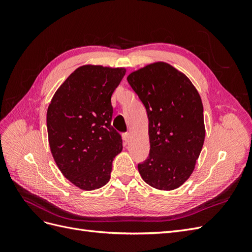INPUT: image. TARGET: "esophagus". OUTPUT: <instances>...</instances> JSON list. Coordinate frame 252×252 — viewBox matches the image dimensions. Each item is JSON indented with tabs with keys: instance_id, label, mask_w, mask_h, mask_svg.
Masks as SVG:
<instances>
[{
	"instance_id": "34e87169",
	"label": "esophagus",
	"mask_w": 252,
	"mask_h": 252,
	"mask_svg": "<svg viewBox=\"0 0 252 252\" xmlns=\"http://www.w3.org/2000/svg\"><path fill=\"white\" fill-rule=\"evenodd\" d=\"M130 138H131V133H130V132L124 133V139H125L126 142H129V140H130Z\"/></svg>"
}]
</instances>
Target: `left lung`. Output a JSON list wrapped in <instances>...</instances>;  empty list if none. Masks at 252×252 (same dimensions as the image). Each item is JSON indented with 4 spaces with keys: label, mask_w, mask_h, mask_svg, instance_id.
<instances>
[{
    "label": "left lung",
    "mask_w": 252,
    "mask_h": 252,
    "mask_svg": "<svg viewBox=\"0 0 252 252\" xmlns=\"http://www.w3.org/2000/svg\"><path fill=\"white\" fill-rule=\"evenodd\" d=\"M148 116L150 152L138 165L142 179L158 190L182 186L193 172L205 140L203 104L187 75L155 62L127 77Z\"/></svg>",
    "instance_id": "left-lung-1"
}]
</instances>
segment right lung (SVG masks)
Segmentation results:
<instances>
[{
	"instance_id": "1",
	"label": "right lung",
	"mask_w": 252,
	"mask_h": 252,
	"mask_svg": "<svg viewBox=\"0 0 252 252\" xmlns=\"http://www.w3.org/2000/svg\"><path fill=\"white\" fill-rule=\"evenodd\" d=\"M125 73L124 67L80 66L48 106L51 155L64 177L82 190L107 184L113 158L123 149L121 135L111 127V95Z\"/></svg>"
}]
</instances>
